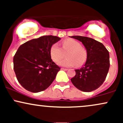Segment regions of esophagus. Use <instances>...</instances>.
Wrapping results in <instances>:
<instances>
[{
    "mask_svg": "<svg viewBox=\"0 0 123 123\" xmlns=\"http://www.w3.org/2000/svg\"><path fill=\"white\" fill-rule=\"evenodd\" d=\"M61 69L63 70H68V69H66V68H61Z\"/></svg>",
    "mask_w": 123,
    "mask_h": 123,
    "instance_id": "obj_1",
    "label": "esophagus"
}]
</instances>
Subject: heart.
I'll use <instances>...</instances> for the list:
<instances>
[{"label":"heart","mask_w":123,"mask_h":123,"mask_svg":"<svg viewBox=\"0 0 123 123\" xmlns=\"http://www.w3.org/2000/svg\"><path fill=\"white\" fill-rule=\"evenodd\" d=\"M66 53V58L58 62V65L65 67L74 66H81L87 59V52L81 47L77 41L72 39H66L62 42V48L57 44H54L50 48V54L52 60L54 62L60 61L63 56V53Z\"/></svg>","instance_id":"b5f03b06"}]
</instances>
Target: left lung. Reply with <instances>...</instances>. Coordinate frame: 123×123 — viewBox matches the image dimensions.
Masks as SVG:
<instances>
[{"label":"left lung","instance_id":"obj_1","mask_svg":"<svg viewBox=\"0 0 123 123\" xmlns=\"http://www.w3.org/2000/svg\"><path fill=\"white\" fill-rule=\"evenodd\" d=\"M70 37L81 42L87 51L85 63L79 69L75 70L76 75L70 80L79 90L91 92L105 81L110 66L109 53L102 43L92 38L80 36Z\"/></svg>","mask_w":123,"mask_h":123}]
</instances>
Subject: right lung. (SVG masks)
<instances>
[{
	"mask_svg": "<svg viewBox=\"0 0 123 123\" xmlns=\"http://www.w3.org/2000/svg\"><path fill=\"white\" fill-rule=\"evenodd\" d=\"M61 39L52 35L32 39L21 45L13 58L18 82L32 92L44 91L55 78L60 68L52 61L50 48Z\"/></svg>",
	"mask_w": 123,
	"mask_h": 123,
	"instance_id": "add662e5",
	"label": "right lung"
}]
</instances>
